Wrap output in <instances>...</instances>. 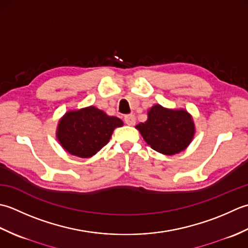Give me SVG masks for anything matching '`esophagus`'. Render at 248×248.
Wrapping results in <instances>:
<instances>
[{
	"instance_id": "1",
	"label": "esophagus",
	"mask_w": 248,
	"mask_h": 248,
	"mask_svg": "<svg viewBox=\"0 0 248 248\" xmlns=\"http://www.w3.org/2000/svg\"><path fill=\"white\" fill-rule=\"evenodd\" d=\"M124 121H125L126 124L131 126V125H135L136 118H135L134 114H126L124 117Z\"/></svg>"
}]
</instances>
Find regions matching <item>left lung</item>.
I'll return each mask as SVG.
<instances>
[{
    "label": "left lung",
    "instance_id": "8db88e82",
    "mask_svg": "<svg viewBox=\"0 0 248 248\" xmlns=\"http://www.w3.org/2000/svg\"><path fill=\"white\" fill-rule=\"evenodd\" d=\"M153 150L165 155L183 151L194 136V123L185 110H170L156 105L150 109L148 120L136 126Z\"/></svg>",
    "mask_w": 248,
    "mask_h": 248
}]
</instances>
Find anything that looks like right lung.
Instances as JSON below:
<instances>
[{"label":"right lung","instance_id":"1","mask_svg":"<svg viewBox=\"0 0 248 248\" xmlns=\"http://www.w3.org/2000/svg\"><path fill=\"white\" fill-rule=\"evenodd\" d=\"M122 125L119 118L109 117L92 106L65 114L59 123L57 136L68 153L88 158L103 149L109 142L113 129Z\"/></svg>","mask_w":248,"mask_h":248}]
</instances>
